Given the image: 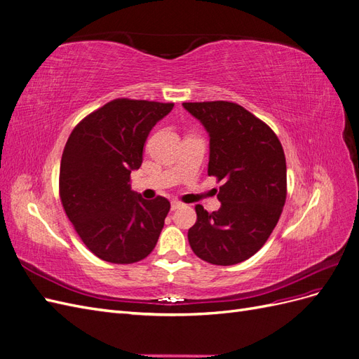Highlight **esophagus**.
Masks as SVG:
<instances>
[{
  "instance_id": "obj_1",
  "label": "esophagus",
  "mask_w": 359,
  "mask_h": 359,
  "mask_svg": "<svg viewBox=\"0 0 359 359\" xmlns=\"http://www.w3.org/2000/svg\"><path fill=\"white\" fill-rule=\"evenodd\" d=\"M181 206H184V203H182V202H180V201H172V203H170V208H172V211H175V210L181 208Z\"/></svg>"
}]
</instances>
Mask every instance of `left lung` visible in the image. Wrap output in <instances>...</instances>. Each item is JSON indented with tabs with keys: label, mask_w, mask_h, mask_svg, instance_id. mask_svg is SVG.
Masks as SVG:
<instances>
[{
	"label": "left lung",
	"mask_w": 359,
	"mask_h": 359,
	"mask_svg": "<svg viewBox=\"0 0 359 359\" xmlns=\"http://www.w3.org/2000/svg\"><path fill=\"white\" fill-rule=\"evenodd\" d=\"M182 106L210 133L208 175L223 182L219 211L196 205L189 243L212 265H235L264 247L283 211L287 194L286 157L277 135L262 119L232 102Z\"/></svg>",
	"instance_id": "obj_1"
}]
</instances>
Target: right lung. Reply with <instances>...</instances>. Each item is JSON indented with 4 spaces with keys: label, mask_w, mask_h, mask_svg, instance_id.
<instances>
[{
    "label": "right lung",
    "mask_w": 359,
    "mask_h": 359,
    "mask_svg": "<svg viewBox=\"0 0 359 359\" xmlns=\"http://www.w3.org/2000/svg\"><path fill=\"white\" fill-rule=\"evenodd\" d=\"M173 103L115 99L73 128L60 166V199L93 255L135 264L153 252L170 202L142 199L130 173L142 165L145 140Z\"/></svg>",
    "instance_id": "1"
}]
</instances>
